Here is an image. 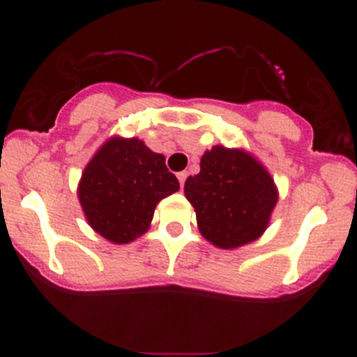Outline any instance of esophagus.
<instances>
[{"instance_id": "34e87169", "label": "esophagus", "mask_w": 357, "mask_h": 357, "mask_svg": "<svg viewBox=\"0 0 357 357\" xmlns=\"http://www.w3.org/2000/svg\"><path fill=\"white\" fill-rule=\"evenodd\" d=\"M186 178H188V174H186L185 171H181V172H178V179H179V186H185V181H186Z\"/></svg>"}]
</instances>
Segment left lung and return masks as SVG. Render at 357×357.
Wrapping results in <instances>:
<instances>
[{
	"instance_id": "8db88e82",
	"label": "left lung",
	"mask_w": 357,
	"mask_h": 357,
	"mask_svg": "<svg viewBox=\"0 0 357 357\" xmlns=\"http://www.w3.org/2000/svg\"><path fill=\"white\" fill-rule=\"evenodd\" d=\"M197 225L207 242L238 248L261 238L278 202L268 169L243 149L212 146L200 158V172L185 183Z\"/></svg>"
}]
</instances>
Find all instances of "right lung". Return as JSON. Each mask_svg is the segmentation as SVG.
<instances>
[{"label": "right lung", "instance_id": "obj_1", "mask_svg": "<svg viewBox=\"0 0 357 357\" xmlns=\"http://www.w3.org/2000/svg\"><path fill=\"white\" fill-rule=\"evenodd\" d=\"M178 190L162 153L139 138L112 136L82 171L77 197L88 225L122 245L145 235L158 202Z\"/></svg>", "mask_w": 357, "mask_h": 357}]
</instances>
